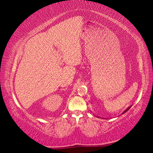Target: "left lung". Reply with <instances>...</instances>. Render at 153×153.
I'll return each instance as SVG.
<instances>
[{
  "label": "left lung",
  "instance_id": "8db88e82",
  "mask_svg": "<svg viewBox=\"0 0 153 153\" xmlns=\"http://www.w3.org/2000/svg\"><path fill=\"white\" fill-rule=\"evenodd\" d=\"M128 108H129H129H127V109H126L125 111H124V112H126V111H128V110H129ZM124 112H123V113H124Z\"/></svg>",
  "mask_w": 153,
  "mask_h": 153
}]
</instances>
